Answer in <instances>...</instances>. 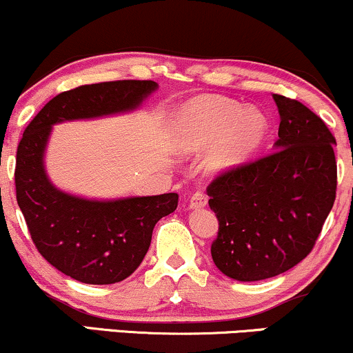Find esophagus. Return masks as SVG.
<instances>
[{
	"label": "esophagus",
	"instance_id": "1",
	"mask_svg": "<svg viewBox=\"0 0 353 353\" xmlns=\"http://www.w3.org/2000/svg\"><path fill=\"white\" fill-rule=\"evenodd\" d=\"M207 205V195L197 190V192L190 195V201H189V207L190 209H202V207Z\"/></svg>",
	"mask_w": 353,
	"mask_h": 353
}]
</instances>
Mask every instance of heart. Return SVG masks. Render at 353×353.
<instances>
[{
    "label": "heart",
    "mask_w": 353,
    "mask_h": 353,
    "mask_svg": "<svg viewBox=\"0 0 353 353\" xmlns=\"http://www.w3.org/2000/svg\"><path fill=\"white\" fill-rule=\"evenodd\" d=\"M268 133V120L256 108L222 97L195 99L176 117V144L182 152H199L216 143L203 159L214 174L239 168L253 154Z\"/></svg>",
    "instance_id": "heart-1"
}]
</instances>
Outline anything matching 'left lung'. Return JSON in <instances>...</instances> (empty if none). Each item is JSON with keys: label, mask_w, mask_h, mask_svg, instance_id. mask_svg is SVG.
Instances as JSON below:
<instances>
[{"label": "left lung", "mask_w": 353, "mask_h": 353, "mask_svg": "<svg viewBox=\"0 0 353 353\" xmlns=\"http://www.w3.org/2000/svg\"><path fill=\"white\" fill-rule=\"evenodd\" d=\"M273 99L281 120L274 151L207 188L219 219L212 260L236 281L273 278L303 261L335 201L332 133L301 101Z\"/></svg>", "instance_id": "8db88e82"}]
</instances>
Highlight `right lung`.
<instances>
[{
    "instance_id": "add662e5",
    "label": "right lung",
    "mask_w": 353,
    "mask_h": 353,
    "mask_svg": "<svg viewBox=\"0 0 353 353\" xmlns=\"http://www.w3.org/2000/svg\"><path fill=\"white\" fill-rule=\"evenodd\" d=\"M158 83L117 80L82 85L54 97L24 130L16 154V199L31 239L54 268L85 284H113L141 265L152 228L179 195L95 201L63 192L49 181L44 156L52 126L133 112Z\"/></svg>"
}]
</instances>
